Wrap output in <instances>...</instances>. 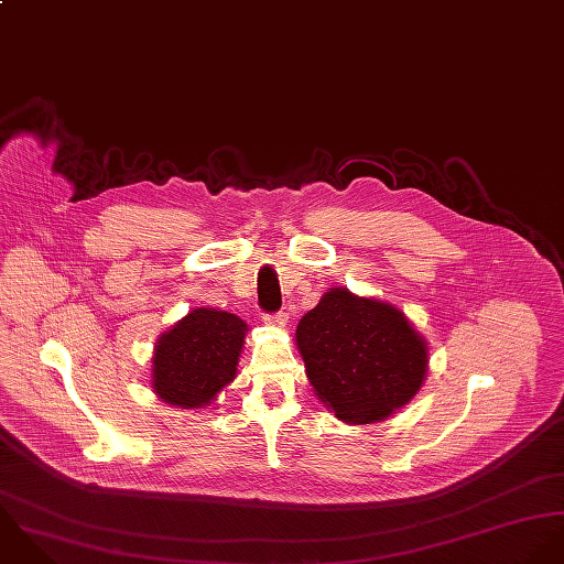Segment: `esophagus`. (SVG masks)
Wrapping results in <instances>:
<instances>
[{"instance_id":"obj_1","label":"esophagus","mask_w":564,"mask_h":564,"mask_svg":"<svg viewBox=\"0 0 564 564\" xmlns=\"http://www.w3.org/2000/svg\"><path fill=\"white\" fill-rule=\"evenodd\" d=\"M263 325L272 327V329H283L288 325V314L279 312V314H265L263 316Z\"/></svg>"}]
</instances>
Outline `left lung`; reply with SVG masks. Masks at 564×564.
<instances>
[{
  "label": "left lung",
  "mask_w": 564,
  "mask_h": 564,
  "mask_svg": "<svg viewBox=\"0 0 564 564\" xmlns=\"http://www.w3.org/2000/svg\"><path fill=\"white\" fill-rule=\"evenodd\" d=\"M316 397L346 425L397 414L425 383L430 346L392 303L329 288L296 327Z\"/></svg>",
  "instance_id": "left-lung-1"
}]
</instances>
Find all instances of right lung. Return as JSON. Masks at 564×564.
I'll return each mask as SVG.
<instances>
[{
    "mask_svg": "<svg viewBox=\"0 0 564 564\" xmlns=\"http://www.w3.org/2000/svg\"><path fill=\"white\" fill-rule=\"evenodd\" d=\"M248 325L223 310L196 307L165 334L150 357V388L167 405L207 408L237 377Z\"/></svg>",
    "mask_w": 564,
    "mask_h": 564,
    "instance_id": "add662e5",
    "label": "right lung"
}]
</instances>
